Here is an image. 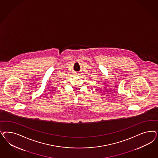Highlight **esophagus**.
I'll list each match as a JSON object with an SVG mask.
<instances>
[{
	"label": "esophagus",
	"mask_w": 158,
	"mask_h": 158,
	"mask_svg": "<svg viewBox=\"0 0 158 158\" xmlns=\"http://www.w3.org/2000/svg\"><path fill=\"white\" fill-rule=\"evenodd\" d=\"M77 73H77V72H76V74H77Z\"/></svg>",
	"instance_id": "obj_1"
}]
</instances>
